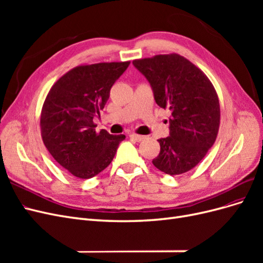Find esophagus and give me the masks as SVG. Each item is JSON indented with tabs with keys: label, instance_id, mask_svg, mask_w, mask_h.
<instances>
[{
	"label": "esophagus",
	"instance_id": "esophagus-1",
	"mask_svg": "<svg viewBox=\"0 0 263 263\" xmlns=\"http://www.w3.org/2000/svg\"><path fill=\"white\" fill-rule=\"evenodd\" d=\"M129 138L135 141H141L145 137L141 136V135H137V134H129Z\"/></svg>",
	"mask_w": 263,
	"mask_h": 263
}]
</instances>
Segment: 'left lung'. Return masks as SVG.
<instances>
[{"label":"left lung","instance_id":"obj_1","mask_svg":"<svg viewBox=\"0 0 263 263\" xmlns=\"http://www.w3.org/2000/svg\"><path fill=\"white\" fill-rule=\"evenodd\" d=\"M133 63L147 78L157 104L171 110L170 136L158 140L160 153L154 165L170 176L190 171L217 137L220 106L216 90L201 69L178 53Z\"/></svg>","mask_w":263,"mask_h":263}]
</instances>
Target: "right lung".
<instances>
[{"mask_svg":"<svg viewBox=\"0 0 263 263\" xmlns=\"http://www.w3.org/2000/svg\"><path fill=\"white\" fill-rule=\"evenodd\" d=\"M130 61L78 66L51 86L41 114L44 144L72 176L90 179L112 162L125 135L95 130L93 118L104 108L110 87Z\"/></svg>","mask_w":263,"mask_h":263,"instance_id":"add662e5","label":"right lung"}]
</instances>
